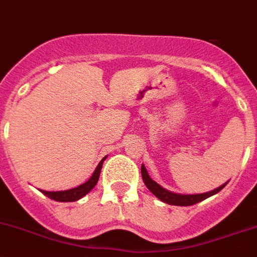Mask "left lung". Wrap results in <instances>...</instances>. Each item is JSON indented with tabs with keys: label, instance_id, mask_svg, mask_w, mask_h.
Returning a JSON list of instances; mask_svg holds the SVG:
<instances>
[{
	"label": "left lung",
	"instance_id": "8db88e82",
	"mask_svg": "<svg viewBox=\"0 0 257 257\" xmlns=\"http://www.w3.org/2000/svg\"><path fill=\"white\" fill-rule=\"evenodd\" d=\"M141 173H142V178H144L145 185L147 186V189L156 196V198H159L162 202L168 203V204H172V206H193V204H196V203L202 202V200L207 199L209 196L215 195L217 194L218 191H221L222 189L225 187L224 184L221 185L220 187L215 189V190L209 191V193H204V194H195V195H182V194H175L171 193V191L166 190L164 187L160 186L159 184H156L154 180H151L149 173H147L146 168L145 166L141 167Z\"/></svg>",
	"mask_w": 257,
	"mask_h": 257
}]
</instances>
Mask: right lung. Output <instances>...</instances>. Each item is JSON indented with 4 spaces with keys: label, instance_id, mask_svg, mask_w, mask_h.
Returning a JSON list of instances; mask_svg holds the SVG:
<instances>
[{
    "label": "right lung",
    "instance_id": "obj_1",
    "mask_svg": "<svg viewBox=\"0 0 257 257\" xmlns=\"http://www.w3.org/2000/svg\"><path fill=\"white\" fill-rule=\"evenodd\" d=\"M106 158L101 160V163L98 164V167L95 168L94 173L89 178L85 184L80 185V186L75 187V189H71V190L66 191H44L41 190L42 193L45 194L46 196H49L50 199L57 200V202H75V200H79L80 198H82L84 195L89 193V191L93 189V187L97 185L98 180H99V175H101V169L102 166H103V160Z\"/></svg>",
    "mask_w": 257,
    "mask_h": 257
}]
</instances>
